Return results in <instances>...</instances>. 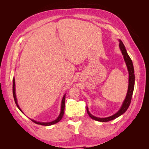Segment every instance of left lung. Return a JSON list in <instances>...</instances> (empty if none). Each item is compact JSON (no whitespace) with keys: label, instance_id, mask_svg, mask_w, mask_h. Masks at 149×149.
<instances>
[{"label":"left lung","instance_id":"8db88e82","mask_svg":"<svg viewBox=\"0 0 149 149\" xmlns=\"http://www.w3.org/2000/svg\"><path fill=\"white\" fill-rule=\"evenodd\" d=\"M119 47L121 50L122 53L124 56V59L125 61L126 65H127V69L129 71V87H128V91L127 95H126L125 100L122 105V107H120V110L114 114L113 116H111L110 117H108V118H96V117H94L93 115L89 113V112L88 111V107H87V112L89 116L91 118V119L97 120V121H100V122H108L113 120L117 118H118L119 116L124 114V112L127 111L128 109V107H129V105L130 104V102H131L132 100V94L134 91V83H135V75H134V66L132 64V61L130 59V58L129 57V55L127 54V52H126V49L123 43L122 42L121 40H119Z\"/></svg>","mask_w":149,"mask_h":149}]
</instances>
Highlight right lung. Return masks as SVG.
Listing matches in <instances>:
<instances>
[{
    "instance_id": "obj_1",
    "label": "right lung",
    "mask_w": 149,
    "mask_h": 149,
    "mask_svg": "<svg viewBox=\"0 0 149 149\" xmlns=\"http://www.w3.org/2000/svg\"><path fill=\"white\" fill-rule=\"evenodd\" d=\"M15 79L13 78V98H14V101H15V104H17V107L19 108V109H20V111L21 112H22V110L20 109V108L19 107V105H18V104H17V98H16V95H15ZM65 94L64 95L63 97V99H62V101H61V109L60 114L59 116H58V118L56 120H53V121H52V122H50V123H40V122H37V121H35V120H31H31H32V121L33 122V123H35V124H40V125H46V126L53 125V124H55L58 123V122H59V121L62 119L63 116V114H64V111H65Z\"/></svg>"
}]
</instances>
